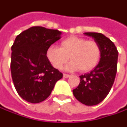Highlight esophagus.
<instances>
[{"instance_id": "34e87169", "label": "esophagus", "mask_w": 127, "mask_h": 127, "mask_svg": "<svg viewBox=\"0 0 127 127\" xmlns=\"http://www.w3.org/2000/svg\"><path fill=\"white\" fill-rule=\"evenodd\" d=\"M63 77H64V78H68V77H70V75L68 74H63Z\"/></svg>"}]
</instances>
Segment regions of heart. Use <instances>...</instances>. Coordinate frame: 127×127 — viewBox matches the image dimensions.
<instances>
[{
  "label": "heart",
  "mask_w": 127,
  "mask_h": 127,
  "mask_svg": "<svg viewBox=\"0 0 127 127\" xmlns=\"http://www.w3.org/2000/svg\"><path fill=\"white\" fill-rule=\"evenodd\" d=\"M69 57L71 61L66 66V70L80 69L81 72H88L99 64L102 57V49L96 41L71 36L61 42L60 48L50 47L47 51V59L58 69L64 66Z\"/></svg>",
  "instance_id": "b5f03b06"
}]
</instances>
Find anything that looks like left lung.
I'll list each match as a JSON object with an SVG mask.
<instances>
[{"instance_id":"8db88e82","label":"left lung","mask_w":127,"mask_h":127,"mask_svg":"<svg viewBox=\"0 0 127 127\" xmlns=\"http://www.w3.org/2000/svg\"><path fill=\"white\" fill-rule=\"evenodd\" d=\"M92 37L101 47L102 57L99 64L89 73L80 75L79 86L73 90L74 97L88 106L96 105L103 101L113 85L119 52L114 43L100 33H84Z\"/></svg>"}]
</instances>
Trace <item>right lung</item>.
<instances>
[{"instance_id":"add662e5","label":"right lung","mask_w":127,"mask_h":127,"mask_svg":"<svg viewBox=\"0 0 127 127\" xmlns=\"http://www.w3.org/2000/svg\"><path fill=\"white\" fill-rule=\"evenodd\" d=\"M61 32L34 26L20 33L11 47V73L18 94L31 103H39L51 94L63 74L47 58L48 48Z\"/></svg>"}]
</instances>
